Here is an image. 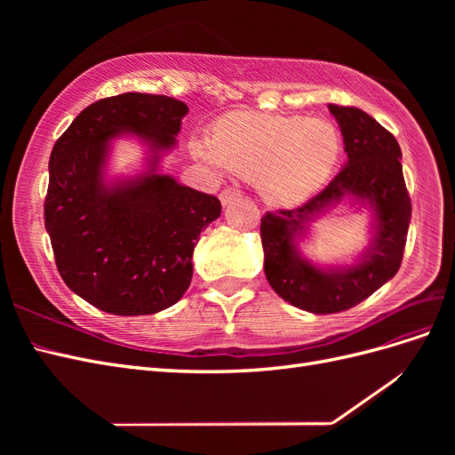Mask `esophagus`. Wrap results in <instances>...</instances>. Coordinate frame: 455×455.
<instances>
[{"instance_id": "esophagus-1", "label": "esophagus", "mask_w": 455, "mask_h": 455, "mask_svg": "<svg viewBox=\"0 0 455 455\" xmlns=\"http://www.w3.org/2000/svg\"><path fill=\"white\" fill-rule=\"evenodd\" d=\"M239 197H241V191H239V189H231V188L224 189L222 194H220V201H222L224 206L229 204V203H233V201H237Z\"/></svg>"}]
</instances>
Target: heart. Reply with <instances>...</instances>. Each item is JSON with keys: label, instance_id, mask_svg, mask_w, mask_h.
<instances>
[{"label": "heart", "instance_id": "b5f03b06", "mask_svg": "<svg viewBox=\"0 0 455 455\" xmlns=\"http://www.w3.org/2000/svg\"><path fill=\"white\" fill-rule=\"evenodd\" d=\"M341 149V134L326 119L249 112L220 119L212 142H191L197 159L256 180L261 197L283 206L316 194L334 172Z\"/></svg>", "mask_w": 455, "mask_h": 455}]
</instances>
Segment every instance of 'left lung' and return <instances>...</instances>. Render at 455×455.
<instances>
[{
  "mask_svg": "<svg viewBox=\"0 0 455 455\" xmlns=\"http://www.w3.org/2000/svg\"><path fill=\"white\" fill-rule=\"evenodd\" d=\"M338 121L347 163L319 196L292 211L266 212L259 233L264 271L284 301L315 315L355 307L401 267L411 204L395 136L359 108L328 104ZM349 198L372 214V237L353 265H315L299 249L308 226Z\"/></svg>",
  "mask_w": 455,
  "mask_h": 455,
  "instance_id": "obj_1",
  "label": "left lung"
}]
</instances>
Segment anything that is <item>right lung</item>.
Returning a JSON list of instances; mask_svg holds the SVG:
<instances>
[{"label":"right lung","mask_w":455,"mask_h":455,"mask_svg":"<svg viewBox=\"0 0 455 455\" xmlns=\"http://www.w3.org/2000/svg\"><path fill=\"white\" fill-rule=\"evenodd\" d=\"M189 112L163 94L125 92L87 106L51 151L45 229L70 291L112 315H154L184 296L196 244L222 212L214 196L161 174ZM139 140L143 169L107 174L113 142Z\"/></svg>","instance_id":"right-lung-1"}]
</instances>
